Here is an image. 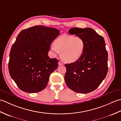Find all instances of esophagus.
<instances>
[{"label":"esophagus","mask_w":121,"mask_h":121,"mask_svg":"<svg viewBox=\"0 0 121 121\" xmlns=\"http://www.w3.org/2000/svg\"><path fill=\"white\" fill-rule=\"evenodd\" d=\"M58 65H63V63H62V62H61L59 61V62H58Z\"/></svg>","instance_id":"obj_1"}]
</instances>
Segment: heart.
Wrapping results in <instances>:
<instances>
[{"instance_id":"obj_1","label":"heart","mask_w":121,"mask_h":121,"mask_svg":"<svg viewBox=\"0 0 121 121\" xmlns=\"http://www.w3.org/2000/svg\"><path fill=\"white\" fill-rule=\"evenodd\" d=\"M51 47L53 55L60 54L64 62L71 63L79 60L83 56L85 43L79 37L63 35L55 40Z\"/></svg>"}]
</instances>
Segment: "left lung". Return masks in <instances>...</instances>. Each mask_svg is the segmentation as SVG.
<instances>
[{
  "label": "left lung",
  "instance_id": "left-lung-1",
  "mask_svg": "<svg viewBox=\"0 0 121 121\" xmlns=\"http://www.w3.org/2000/svg\"><path fill=\"white\" fill-rule=\"evenodd\" d=\"M69 32L84 40L85 49L79 60L65 65V83L76 92L88 93L100 85L107 74L108 52L104 39L89 27L72 28Z\"/></svg>",
  "mask_w": 121,
  "mask_h": 121
}]
</instances>
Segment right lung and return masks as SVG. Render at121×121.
<instances>
[{"label": "right lung", "instance_id": "obj_1", "mask_svg": "<svg viewBox=\"0 0 121 121\" xmlns=\"http://www.w3.org/2000/svg\"><path fill=\"white\" fill-rule=\"evenodd\" d=\"M59 30L36 25L22 30L12 45L8 69L18 87L29 93L43 91L51 73L58 67V60L48 55Z\"/></svg>", "mask_w": 121, "mask_h": 121}]
</instances>
